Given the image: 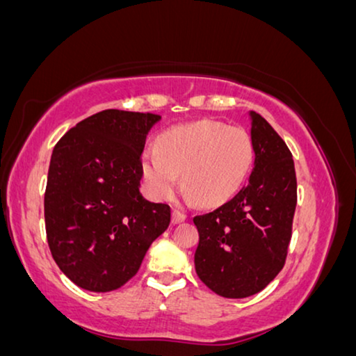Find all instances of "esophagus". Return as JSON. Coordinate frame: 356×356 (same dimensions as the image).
Listing matches in <instances>:
<instances>
[{"label":"esophagus","instance_id":"obj_1","mask_svg":"<svg viewBox=\"0 0 356 356\" xmlns=\"http://www.w3.org/2000/svg\"><path fill=\"white\" fill-rule=\"evenodd\" d=\"M187 219V214H185V211L176 208L172 211V224H180V222H184Z\"/></svg>","mask_w":356,"mask_h":356}]
</instances>
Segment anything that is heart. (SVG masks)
<instances>
[{
	"instance_id": "b5f03b06",
	"label": "heart",
	"mask_w": 356,
	"mask_h": 356,
	"mask_svg": "<svg viewBox=\"0 0 356 356\" xmlns=\"http://www.w3.org/2000/svg\"><path fill=\"white\" fill-rule=\"evenodd\" d=\"M158 152L142 153V176L158 200H171L179 176L200 204H219L238 192L254 161L248 131L220 121L172 127L158 137Z\"/></svg>"
}]
</instances>
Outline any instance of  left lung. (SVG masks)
Returning <instances> with one entry per match:
<instances>
[{
  "instance_id": "left-lung-1",
  "label": "left lung",
  "mask_w": 356,
  "mask_h": 356,
  "mask_svg": "<svg viewBox=\"0 0 356 356\" xmlns=\"http://www.w3.org/2000/svg\"><path fill=\"white\" fill-rule=\"evenodd\" d=\"M249 116L256 160L248 185L220 208L193 217L200 233L196 275L229 299L257 294L281 272L297 203L288 145L261 115Z\"/></svg>"
}]
</instances>
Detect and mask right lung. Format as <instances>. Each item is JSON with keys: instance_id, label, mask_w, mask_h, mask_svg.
<instances>
[{"instance_id": "obj_1", "label": "right lung", "mask_w": 356, "mask_h": 356, "mask_svg": "<svg viewBox=\"0 0 356 356\" xmlns=\"http://www.w3.org/2000/svg\"><path fill=\"white\" fill-rule=\"evenodd\" d=\"M160 115L104 110L72 127L52 150L44 193L46 236L67 278L108 293L139 270L168 229L171 208L139 192L140 155Z\"/></svg>"}]
</instances>
